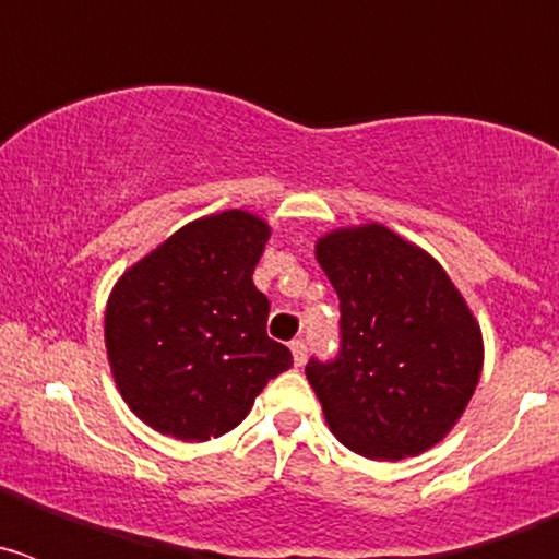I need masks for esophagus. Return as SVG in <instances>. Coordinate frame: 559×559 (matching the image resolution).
I'll return each instance as SVG.
<instances>
[{
    "label": "esophagus",
    "mask_w": 559,
    "mask_h": 559,
    "mask_svg": "<svg viewBox=\"0 0 559 559\" xmlns=\"http://www.w3.org/2000/svg\"><path fill=\"white\" fill-rule=\"evenodd\" d=\"M290 353H294V364L296 367H302L305 360H308V344L302 338L290 341Z\"/></svg>",
    "instance_id": "obj_1"
}]
</instances>
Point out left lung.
Masks as SVG:
<instances>
[{
	"label": "left lung",
	"mask_w": 559,
	"mask_h": 559,
	"mask_svg": "<svg viewBox=\"0 0 559 559\" xmlns=\"http://www.w3.org/2000/svg\"><path fill=\"white\" fill-rule=\"evenodd\" d=\"M316 260L341 302V349L305 374L341 445L378 462L445 437L476 392L478 322L428 251L380 224L319 237Z\"/></svg>",
	"instance_id": "8db88e82"
}]
</instances>
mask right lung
<instances>
[{"mask_svg": "<svg viewBox=\"0 0 559 559\" xmlns=\"http://www.w3.org/2000/svg\"><path fill=\"white\" fill-rule=\"evenodd\" d=\"M271 229L246 210L192 221L117 280L106 349L122 400L142 423L185 442L224 437L271 378L294 364L269 338L254 288Z\"/></svg>", "mask_w": 559, "mask_h": 559, "instance_id": "obj_1", "label": "right lung"}]
</instances>
